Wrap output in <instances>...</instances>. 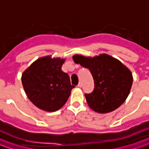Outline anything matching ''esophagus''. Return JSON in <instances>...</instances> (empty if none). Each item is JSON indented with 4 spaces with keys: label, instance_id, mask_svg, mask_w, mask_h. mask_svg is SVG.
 Instances as JSON below:
<instances>
[{
    "label": "esophagus",
    "instance_id": "34e87169",
    "mask_svg": "<svg viewBox=\"0 0 149 149\" xmlns=\"http://www.w3.org/2000/svg\"><path fill=\"white\" fill-rule=\"evenodd\" d=\"M82 86H83V84H82V83L80 82V83H79V84H78V87H79V88H81Z\"/></svg>",
    "mask_w": 149,
    "mask_h": 149
}]
</instances>
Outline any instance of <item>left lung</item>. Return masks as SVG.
<instances>
[{"instance_id": "1", "label": "left lung", "mask_w": 149, "mask_h": 149, "mask_svg": "<svg viewBox=\"0 0 149 149\" xmlns=\"http://www.w3.org/2000/svg\"><path fill=\"white\" fill-rule=\"evenodd\" d=\"M75 63L91 71L94 90L85 94L86 102L93 111L106 113L118 108L129 95L133 83L132 72L121 62L107 54L93 57L74 55Z\"/></svg>"}]
</instances>
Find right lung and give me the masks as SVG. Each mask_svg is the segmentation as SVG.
I'll use <instances>...</instances> for the list:
<instances>
[{
  "instance_id": "right-lung-1",
  "label": "right lung",
  "mask_w": 149,
  "mask_h": 149,
  "mask_svg": "<svg viewBox=\"0 0 149 149\" xmlns=\"http://www.w3.org/2000/svg\"><path fill=\"white\" fill-rule=\"evenodd\" d=\"M64 58L41 57L36 60L22 76V82L30 101L41 110L58 111L67 101L71 91L69 75L62 70Z\"/></svg>"
}]
</instances>
